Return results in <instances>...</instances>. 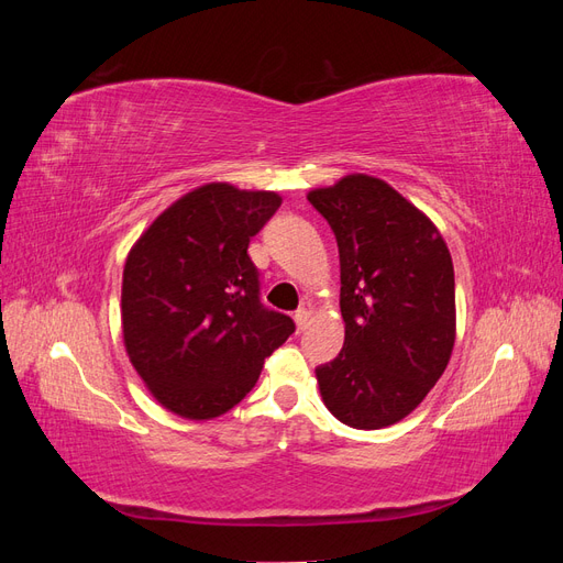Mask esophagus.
Instances as JSON below:
<instances>
[{
	"mask_svg": "<svg viewBox=\"0 0 563 563\" xmlns=\"http://www.w3.org/2000/svg\"><path fill=\"white\" fill-rule=\"evenodd\" d=\"M294 319H296V327H298V331L302 333V331H305V327H308V321H310V310L300 308V310L294 314Z\"/></svg>",
	"mask_w": 563,
	"mask_h": 563,
	"instance_id": "esophagus-1",
	"label": "esophagus"
}]
</instances>
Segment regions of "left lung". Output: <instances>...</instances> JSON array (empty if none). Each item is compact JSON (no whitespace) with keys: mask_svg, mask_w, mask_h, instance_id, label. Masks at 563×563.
I'll return each mask as SVG.
<instances>
[{"mask_svg":"<svg viewBox=\"0 0 563 563\" xmlns=\"http://www.w3.org/2000/svg\"><path fill=\"white\" fill-rule=\"evenodd\" d=\"M340 253L345 343L317 366L321 399L356 430L406 418L441 378L455 343V279L432 220L364 174L308 195Z\"/></svg>","mask_w":563,"mask_h":563,"instance_id":"8db88e82","label":"left lung"}]
</instances>
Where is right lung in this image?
Here are the masks:
<instances>
[{"instance_id": "obj_1", "label": "right lung", "mask_w": 563, "mask_h": 563, "mask_svg": "<svg viewBox=\"0 0 563 563\" xmlns=\"http://www.w3.org/2000/svg\"><path fill=\"white\" fill-rule=\"evenodd\" d=\"M279 207L275 192L211 183L168 207L131 249L124 345L168 411L190 420L228 413L296 331L291 317L261 302V275L246 251Z\"/></svg>"}]
</instances>
